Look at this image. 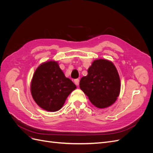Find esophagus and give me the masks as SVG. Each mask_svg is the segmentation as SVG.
Here are the masks:
<instances>
[{
    "label": "esophagus",
    "instance_id": "esophagus-1",
    "mask_svg": "<svg viewBox=\"0 0 153 153\" xmlns=\"http://www.w3.org/2000/svg\"><path fill=\"white\" fill-rule=\"evenodd\" d=\"M79 79H75V80H74V82H75V84H76V85H77V86H78V85H79Z\"/></svg>",
    "mask_w": 153,
    "mask_h": 153
}]
</instances>
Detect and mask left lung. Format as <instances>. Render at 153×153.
<instances>
[{
  "label": "left lung",
  "instance_id": "obj_1",
  "mask_svg": "<svg viewBox=\"0 0 153 153\" xmlns=\"http://www.w3.org/2000/svg\"><path fill=\"white\" fill-rule=\"evenodd\" d=\"M87 75L80 81V88L96 107L112 105L120 93L121 84L114 64L106 59H98L87 70Z\"/></svg>",
  "mask_w": 153,
  "mask_h": 153
}]
</instances>
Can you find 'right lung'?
<instances>
[{"label": "right lung", "mask_w": 153, "mask_h": 153, "mask_svg": "<svg viewBox=\"0 0 153 153\" xmlns=\"http://www.w3.org/2000/svg\"><path fill=\"white\" fill-rule=\"evenodd\" d=\"M76 88L55 61L46 62L36 69L30 91L35 102L43 109L56 112L62 108L71 92Z\"/></svg>", "instance_id": "add662e5"}]
</instances>
